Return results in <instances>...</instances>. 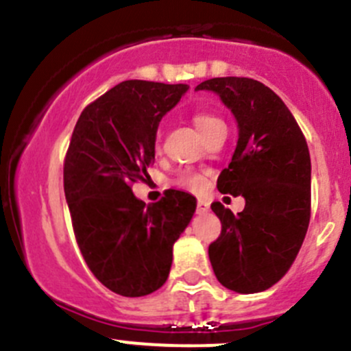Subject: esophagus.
<instances>
[{"label":"esophagus","mask_w":351,"mask_h":351,"mask_svg":"<svg viewBox=\"0 0 351 351\" xmlns=\"http://www.w3.org/2000/svg\"><path fill=\"white\" fill-rule=\"evenodd\" d=\"M196 211H197V213H199V215L208 213V211H210V204H208L206 201L199 199V201H197V208H196Z\"/></svg>","instance_id":"1"}]
</instances>
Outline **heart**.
<instances>
[{
  "mask_svg": "<svg viewBox=\"0 0 351 351\" xmlns=\"http://www.w3.org/2000/svg\"><path fill=\"white\" fill-rule=\"evenodd\" d=\"M194 121V126L197 128V131H199L201 134H203V138L206 136L208 133H211L213 130H217V128L220 126H225L223 121L218 119V117L211 116V114H206V112H196L193 117ZM155 147H160V136H157V140H155ZM179 184L182 187H186V189L193 191V193H199L201 189L204 187V179L203 176H197V174H191V172H184V174L179 176Z\"/></svg>",
  "mask_w": 351,
  "mask_h": 351,
  "instance_id": "b5f03b06",
  "label": "heart"
}]
</instances>
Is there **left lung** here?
Listing matches in <instances>:
<instances>
[{"label": "left lung", "mask_w": 351, "mask_h": 351, "mask_svg": "<svg viewBox=\"0 0 351 351\" xmlns=\"http://www.w3.org/2000/svg\"><path fill=\"white\" fill-rule=\"evenodd\" d=\"M235 117L237 147L218 176L220 193L244 196L234 215L215 201L221 234L208 256L218 282L237 293L265 292L287 275L311 218V155L297 121L269 86L225 76L199 83Z\"/></svg>", "instance_id": "obj_1"}]
</instances>
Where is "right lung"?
<instances>
[{"instance_id":"add662e5","label":"right lung","mask_w":351,"mask_h":351,"mask_svg":"<svg viewBox=\"0 0 351 351\" xmlns=\"http://www.w3.org/2000/svg\"><path fill=\"white\" fill-rule=\"evenodd\" d=\"M189 85L126 80L85 107L64 160V196L76 242L102 285L143 297L169 278L172 247L196 211V197L169 189L145 204L131 184L155 162L162 117Z\"/></svg>"}]
</instances>
